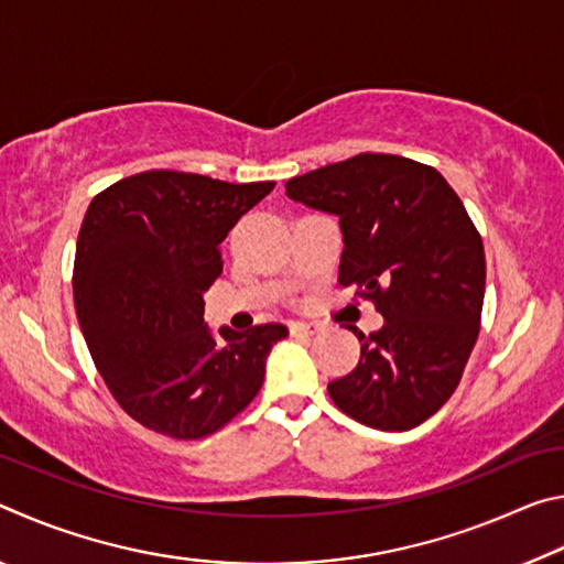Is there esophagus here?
I'll return each mask as SVG.
<instances>
[{"instance_id":"obj_1","label":"esophagus","mask_w":564,"mask_h":564,"mask_svg":"<svg viewBox=\"0 0 564 564\" xmlns=\"http://www.w3.org/2000/svg\"><path fill=\"white\" fill-rule=\"evenodd\" d=\"M289 328H291L293 336H316V333L321 330L316 323H303V321L289 323Z\"/></svg>"}]
</instances>
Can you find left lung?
<instances>
[{"instance_id": "obj_1", "label": "left lung", "mask_w": 564, "mask_h": 564, "mask_svg": "<svg viewBox=\"0 0 564 564\" xmlns=\"http://www.w3.org/2000/svg\"><path fill=\"white\" fill-rule=\"evenodd\" d=\"M285 196L338 216L340 285L373 299L383 328L360 333V360L328 383L343 413L376 431H410L443 408L480 333L485 251L433 166L358 154L285 181Z\"/></svg>"}]
</instances>
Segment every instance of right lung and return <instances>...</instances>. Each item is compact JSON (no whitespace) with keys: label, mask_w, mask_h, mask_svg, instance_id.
I'll list each match as a JSON object with an SVG mask.
<instances>
[{"label":"right lung","mask_w":564,"mask_h":564,"mask_svg":"<svg viewBox=\"0 0 564 564\" xmlns=\"http://www.w3.org/2000/svg\"><path fill=\"white\" fill-rule=\"evenodd\" d=\"M273 181L228 184L144 171L94 198L74 259L76 318L104 383L149 431L196 441L241 413L263 386L281 323L248 333L204 321L221 275L218 243Z\"/></svg>","instance_id":"right-lung-1"}]
</instances>
